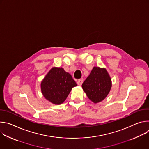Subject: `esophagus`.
Masks as SVG:
<instances>
[{"instance_id": "obj_1", "label": "esophagus", "mask_w": 149, "mask_h": 149, "mask_svg": "<svg viewBox=\"0 0 149 149\" xmlns=\"http://www.w3.org/2000/svg\"><path fill=\"white\" fill-rule=\"evenodd\" d=\"M82 82H83V79H79L77 81V84L78 85V86H81Z\"/></svg>"}]
</instances>
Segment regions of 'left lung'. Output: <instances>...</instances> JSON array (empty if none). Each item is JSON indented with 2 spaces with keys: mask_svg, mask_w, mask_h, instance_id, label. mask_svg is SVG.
Segmentation results:
<instances>
[{
  "mask_svg": "<svg viewBox=\"0 0 149 149\" xmlns=\"http://www.w3.org/2000/svg\"><path fill=\"white\" fill-rule=\"evenodd\" d=\"M111 86V79L106 69L94 67L82 87L91 101L98 103L107 96Z\"/></svg>",
  "mask_w": 149,
  "mask_h": 149,
  "instance_id": "8db88e82",
  "label": "left lung"
}]
</instances>
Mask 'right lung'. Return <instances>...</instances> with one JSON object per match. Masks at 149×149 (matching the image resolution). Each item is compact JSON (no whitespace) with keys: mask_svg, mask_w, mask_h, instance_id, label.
<instances>
[{"mask_svg":"<svg viewBox=\"0 0 149 149\" xmlns=\"http://www.w3.org/2000/svg\"><path fill=\"white\" fill-rule=\"evenodd\" d=\"M77 86L70 74L62 68L53 67L40 84L44 97L54 104H61L67 98L72 88Z\"/></svg>","mask_w":149,"mask_h":149,"instance_id":"1","label":"right lung"}]
</instances>
